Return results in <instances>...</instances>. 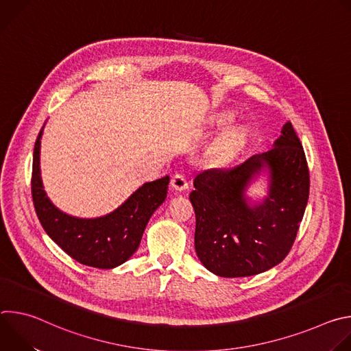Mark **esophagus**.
Listing matches in <instances>:
<instances>
[{"label": "esophagus", "instance_id": "34e87169", "mask_svg": "<svg viewBox=\"0 0 351 351\" xmlns=\"http://www.w3.org/2000/svg\"><path fill=\"white\" fill-rule=\"evenodd\" d=\"M171 184H172V187H173L176 191H183V190H186V189L189 187L187 179H186V176L182 175V173L173 175L172 179H171Z\"/></svg>", "mask_w": 351, "mask_h": 351}]
</instances>
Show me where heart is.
<instances>
[{
	"instance_id": "heart-1",
	"label": "heart",
	"mask_w": 351,
	"mask_h": 351,
	"mask_svg": "<svg viewBox=\"0 0 351 351\" xmlns=\"http://www.w3.org/2000/svg\"><path fill=\"white\" fill-rule=\"evenodd\" d=\"M241 138V132L239 129H230L225 133V136L222 137L221 143H219V149L223 154H229L232 153L233 149L239 145Z\"/></svg>"
}]
</instances>
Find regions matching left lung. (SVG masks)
Listing matches in <instances>:
<instances>
[{
	"label": "left lung",
	"mask_w": 351,
	"mask_h": 351,
	"mask_svg": "<svg viewBox=\"0 0 351 351\" xmlns=\"http://www.w3.org/2000/svg\"><path fill=\"white\" fill-rule=\"evenodd\" d=\"M274 145L241 164L207 169L194 179L190 202L195 213V253L218 276L265 272L285 260L295 240L308 202V165L290 122ZM264 166L271 173L270 194L252 208L243 189Z\"/></svg>",
	"instance_id": "left-lung-1"
}]
</instances>
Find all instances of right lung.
Wrapping results in <instances>:
<instances>
[{
	"mask_svg": "<svg viewBox=\"0 0 351 351\" xmlns=\"http://www.w3.org/2000/svg\"><path fill=\"white\" fill-rule=\"evenodd\" d=\"M40 130L33 153L32 197L38 221L47 234L77 263L101 269L115 268L136 252L143 232L154 211L164 203L169 176L148 182L136 190L114 213L80 219L61 213L53 206L40 178Z\"/></svg>",
	"mask_w": 351,
	"mask_h": 351,
	"instance_id": "right-lung-1",
	"label": "right lung"
}]
</instances>
